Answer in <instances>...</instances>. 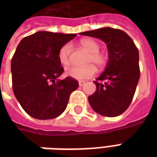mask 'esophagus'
Wrapping results in <instances>:
<instances>
[{"label": "esophagus", "mask_w": 157, "mask_h": 157, "mask_svg": "<svg viewBox=\"0 0 157 157\" xmlns=\"http://www.w3.org/2000/svg\"><path fill=\"white\" fill-rule=\"evenodd\" d=\"M84 84H85V82H84V81H80V82H79V86H82Z\"/></svg>", "instance_id": "1"}]
</instances>
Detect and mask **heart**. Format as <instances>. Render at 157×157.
I'll return each instance as SVG.
<instances>
[{
	"mask_svg": "<svg viewBox=\"0 0 157 157\" xmlns=\"http://www.w3.org/2000/svg\"><path fill=\"white\" fill-rule=\"evenodd\" d=\"M81 44L86 51L90 53L87 62H92L99 67H102L108 62V56L104 53L99 52V44L92 39H83ZM71 44H65L59 50V61L63 65H67L70 63V55L71 53ZM97 69L93 65H87L86 66H70L65 70V74L76 80H86L91 78L95 75Z\"/></svg>",
	"mask_w": 157,
	"mask_h": 157,
	"instance_id": "obj_1",
	"label": "heart"
}]
</instances>
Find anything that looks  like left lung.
I'll list each match as a JSON object with an SVG mask.
<instances>
[{"label": "left lung", "instance_id": "left-lung-1", "mask_svg": "<svg viewBox=\"0 0 157 157\" xmlns=\"http://www.w3.org/2000/svg\"><path fill=\"white\" fill-rule=\"evenodd\" d=\"M80 34L101 39L109 50L105 71L93 81L97 90L88 97L89 103L102 116L120 115L130 105L140 79L138 48L120 29L108 27Z\"/></svg>", "mask_w": 157, "mask_h": 157}]
</instances>
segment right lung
I'll return each mask as SVG.
<instances>
[{"mask_svg":"<svg viewBox=\"0 0 157 157\" xmlns=\"http://www.w3.org/2000/svg\"><path fill=\"white\" fill-rule=\"evenodd\" d=\"M75 36L39 31L17 45L11 62L12 89L20 105L33 118H57L66 109L71 93L78 88V82L70 76L58 80L64 72L59 50Z\"/></svg>","mask_w":157,"mask_h":157,"instance_id":"right-lung-1","label":"right lung"}]
</instances>
